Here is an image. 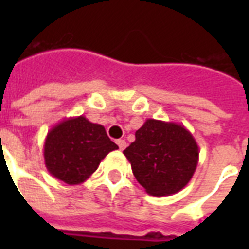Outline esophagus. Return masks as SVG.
<instances>
[{
    "label": "esophagus",
    "mask_w": 249,
    "mask_h": 249,
    "mask_svg": "<svg viewBox=\"0 0 249 249\" xmlns=\"http://www.w3.org/2000/svg\"><path fill=\"white\" fill-rule=\"evenodd\" d=\"M116 143H117V146H119V148H120V150H124V148L126 147V142H125V140H117Z\"/></svg>",
    "instance_id": "esophagus-1"
}]
</instances>
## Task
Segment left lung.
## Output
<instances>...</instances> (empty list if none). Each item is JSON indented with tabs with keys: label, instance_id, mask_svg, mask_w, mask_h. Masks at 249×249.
<instances>
[{
	"label": "left lung",
	"instance_id": "left-lung-1",
	"mask_svg": "<svg viewBox=\"0 0 249 249\" xmlns=\"http://www.w3.org/2000/svg\"><path fill=\"white\" fill-rule=\"evenodd\" d=\"M124 155L147 194L166 196L178 193L193 178L199 147L183 125L147 119L136 132V141L124 150Z\"/></svg>",
	"mask_w": 249,
	"mask_h": 249
}]
</instances>
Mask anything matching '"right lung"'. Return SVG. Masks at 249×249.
I'll return each instance as SVG.
<instances>
[{
	"label": "right lung",
	"instance_id": "add662e5",
	"mask_svg": "<svg viewBox=\"0 0 249 249\" xmlns=\"http://www.w3.org/2000/svg\"><path fill=\"white\" fill-rule=\"evenodd\" d=\"M117 148L103 125L90 123L85 116L70 117L49 130L44 144L45 165L53 177L67 185H79Z\"/></svg>",
	"mask_w": 249,
	"mask_h": 249
}]
</instances>
